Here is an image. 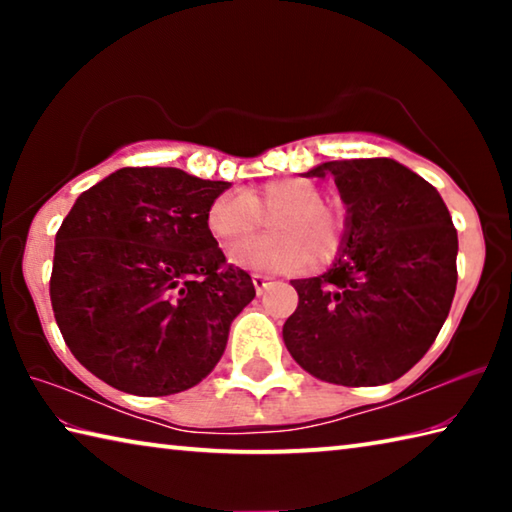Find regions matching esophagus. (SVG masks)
Returning <instances> with one entry per match:
<instances>
[{
	"instance_id": "1",
	"label": "esophagus",
	"mask_w": 512,
	"mask_h": 512,
	"mask_svg": "<svg viewBox=\"0 0 512 512\" xmlns=\"http://www.w3.org/2000/svg\"><path fill=\"white\" fill-rule=\"evenodd\" d=\"M273 282L271 275H262V273H253V284H255V291L257 296H262V293L268 289V284Z\"/></svg>"
}]
</instances>
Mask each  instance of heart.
I'll return each instance as SVG.
<instances>
[{"label": "heart", "mask_w": 512, "mask_h": 512, "mask_svg": "<svg viewBox=\"0 0 512 512\" xmlns=\"http://www.w3.org/2000/svg\"><path fill=\"white\" fill-rule=\"evenodd\" d=\"M266 216L273 235L230 250V262L248 271H289L320 266L341 250L345 216L323 201V189L311 178L282 176L264 183L228 189L212 201L207 225L223 246L239 244L262 228Z\"/></svg>", "instance_id": "heart-1"}]
</instances>
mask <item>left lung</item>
<instances>
[{
    "mask_svg": "<svg viewBox=\"0 0 512 512\" xmlns=\"http://www.w3.org/2000/svg\"><path fill=\"white\" fill-rule=\"evenodd\" d=\"M345 205L341 250L323 275L293 280L284 345L309 375L343 386L402 377L431 348L456 293L458 237L436 187L391 158L334 160Z\"/></svg>",
    "mask_w": 512,
    "mask_h": 512,
    "instance_id": "8db88e82",
    "label": "left lung"
}]
</instances>
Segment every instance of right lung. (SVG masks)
<instances>
[{
	"label": "right lung",
	"instance_id": "add662e5",
	"mask_svg": "<svg viewBox=\"0 0 512 512\" xmlns=\"http://www.w3.org/2000/svg\"><path fill=\"white\" fill-rule=\"evenodd\" d=\"M228 187L173 167H124L76 198L56 232L49 293L60 334L117 391L196 386L255 298L207 225Z\"/></svg>",
	"mask_w": 512,
	"mask_h": 512
}]
</instances>
